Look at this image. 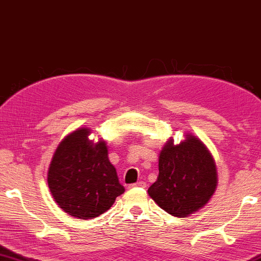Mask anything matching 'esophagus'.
Returning <instances> with one entry per match:
<instances>
[{"label": "esophagus", "mask_w": 261, "mask_h": 261, "mask_svg": "<svg viewBox=\"0 0 261 261\" xmlns=\"http://www.w3.org/2000/svg\"><path fill=\"white\" fill-rule=\"evenodd\" d=\"M134 188H146V182L145 181H138L135 182V184H130L129 189H134Z\"/></svg>", "instance_id": "34e87169"}]
</instances>
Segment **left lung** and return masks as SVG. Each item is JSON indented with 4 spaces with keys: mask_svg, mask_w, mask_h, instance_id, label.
I'll return each instance as SVG.
<instances>
[{
    "mask_svg": "<svg viewBox=\"0 0 261 261\" xmlns=\"http://www.w3.org/2000/svg\"><path fill=\"white\" fill-rule=\"evenodd\" d=\"M159 174L147 192L171 216L184 218L207 203L217 186L211 153L194 136L179 145L169 142L159 155Z\"/></svg>",
    "mask_w": 261,
    "mask_h": 261,
    "instance_id": "1",
    "label": "left lung"
}]
</instances>
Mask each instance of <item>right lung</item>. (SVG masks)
I'll return each mask as SVG.
<instances>
[{"instance_id": "add662e5", "label": "right lung", "mask_w": 261, "mask_h": 261, "mask_svg": "<svg viewBox=\"0 0 261 261\" xmlns=\"http://www.w3.org/2000/svg\"><path fill=\"white\" fill-rule=\"evenodd\" d=\"M89 129H79L58 145L48 173L54 199L68 215L92 219L107 212L124 192L106 142L92 144Z\"/></svg>"}]
</instances>
